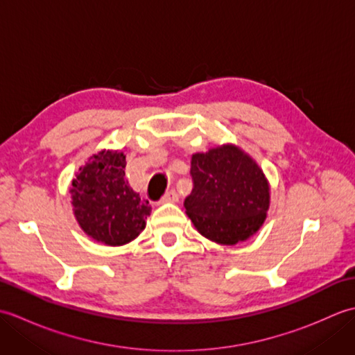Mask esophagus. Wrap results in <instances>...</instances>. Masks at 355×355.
Masks as SVG:
<instances>
[{
  "instance_id": "1",
  "label": "esophagus",
  "mask_w": 355,
  "mask_h": 355,
  "mask_svg": "<svg viewBox=\"0 0 355 355\" xmlns=\"http://www.w3.org/2000/svg\"><path fill=\"white\" fill-rule=\"evenodd\" d=\"M177 200H178L177 192L173 191V189H171V191H168V192H166V193L163 195L162 202H175Z\"/></svg>"
}]
</instances>
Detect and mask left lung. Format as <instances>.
I'll return each instance as SVG.
<instances>
[{
    "instance_id": "8db88e82",
    "label": "left lung",
    "mask_w": 355,
    "mask_h": 355,
    "mask_svg": "<svg viewBox=\"0 0 355 355\" xmlns=\"http://www.w3.org/2000/svg\"><path fill=\"white\" fill-rule=\"evenodd\" d=\"M193 187L184 200L186 214L202 236L220 244H236L266 220L270 189L259 166L235 146L195 154Z\"/></svg>"
}]
</instances>
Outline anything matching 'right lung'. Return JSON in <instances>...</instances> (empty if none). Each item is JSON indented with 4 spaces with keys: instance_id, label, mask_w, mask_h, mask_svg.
Instances as JSON below:
<instances>
[{
    "instance_id": "add662e5",
    "label": "right lung",
    "mask_w": 355,
    "mask_h": 355,
    "mask_svg": "<svg viewBox=\"0 0 355 355\" xmlns=\"http://www.w3.org/2000/svg\"><path fill=\"white\" fill-rule=\"evenodd\" d=\"M123 153L93 155L71 183L74 215L88 236L107 245L130 243L145 229L150 206L125 178Z\"/></svg>"
}]
</instances>
